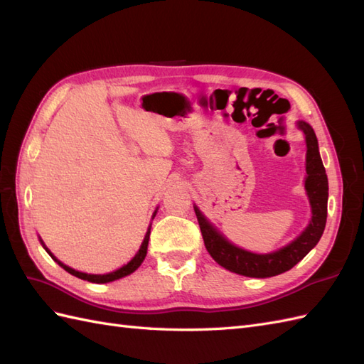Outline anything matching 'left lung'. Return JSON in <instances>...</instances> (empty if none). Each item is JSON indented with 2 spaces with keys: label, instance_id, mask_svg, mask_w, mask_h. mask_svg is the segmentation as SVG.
I'll return each instance as SVG.
<instances>
[{
  "label": "left lung",
  "instance_id": "8db88e82",
  "mask_svg": "<svg viewBox=\"0 0 364 364\" xmlns=\"http://www.w3.org/2000/svg\"><path fill=\"white\" fill-rule=\"evenodd\" d=\"M297 126L304 130L306 139L308 176L305 179V190L308 197H310L313 217L310 225L306 226V229L293 243L273 253H266V255H258V253L243 250L230 245L223 235H220L215 228H213L211 223L202 215L199 208L194 206L206 250L220 266L230 272L249 278L277 277V274L294 267L318 243V240H321L323 234L328 214V178L321 155H318L317 138L313 127L304 123V121H299Z\"/></svg>",
  "mask_w": 364,
  "mask_h": 364
}]
</instances>
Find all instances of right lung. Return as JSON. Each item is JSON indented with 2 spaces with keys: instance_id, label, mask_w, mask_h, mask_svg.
<instances>
[{
  "instance_id": "add662e5",
  "label": "right lung",
  "mask_w": 364,
  "mask_h": 364,
  "mask_svg": "<svg viewBox=\"0 0 364 364\" xmlns=\"http://www.w3.org/2000/svg\"><path fill=\"white\" fill-rule=\"evenodd\" d=\"M155 215H156V211L153 213V218H155ZM149 238H150V226H149V230H147V234H146V237H144V241H142V245H141V247H139L136 255H135L134 258H132V259L126 264V266H123V267L115 270V272L106 273V274H87V273L77 272V270H74V269H71V267H68V266H65V264L60 262L59 259H56V257H54L53 253H51L47 247H46V250L50 253V257H51L54 261H56L60 267H63L68 273L74 274V277L80 278V279H85V281H90V282H95V284H106V282H111V281H115V279L127 277V274L134 273V272L141 266V262L144 261V258H146V255H147Z\"/></svg>"
}]
</instances>
